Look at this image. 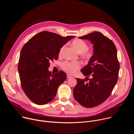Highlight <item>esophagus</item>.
<instances>
[{
	"instance_id": "esophagus-1",
	"label": "esophagus",
	"mask_w": 134,
	"mask_h": 134,
	"mask_svg": "<svg viewBox=\"0 0 134 134\" xmlns=\"http://www.w3.org/2000/svg\"><path fill=\"white\" fill-rule=\"evenodd\" d=\"M67 79H69V78L72 77V76H70V75H69V74H67Z\"/></svg>"
}]
</instances>
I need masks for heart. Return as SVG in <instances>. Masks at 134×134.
Wrapping results in <instances>:
<instances>
[{"mask_svg":"<svg viewBox=\"0 0 134 134\" xmlns=\"http://www.w3.org/2000/svg\"><path fill=\"white\" fill-rule=\"evenodd\" d=\"M72 46L74 49L80 53H83V55L86 58H89L91 56V53L88 51V46L87 43L80 39H76L72 42ZM65 48V46H63L59 51V55H61ZM82 66L81 62L78 61L65 62L62 64L63 69L69 74H74Z\"/></svg>","mask_w":134,"mask_h":134,"instance_id":"1","label":"heart"}]
</instances>
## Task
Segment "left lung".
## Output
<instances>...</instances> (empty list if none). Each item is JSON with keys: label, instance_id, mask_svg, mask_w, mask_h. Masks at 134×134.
<instances>
[{"label": "left lung", "instance_id": "obj_1", "mask_svg": "<svg viewBox=\"0 0 134 134\" xmlns=\"http://www.w3.org/2000/svg\"><path fill=\"white\" fill-rule=\"evenodd\" d=\"M93 44V55L81 70L86 80L79 78L73 90L75 99L86 108L98 106L110 96L118 81L119 63L117 49L108 37L99 32L79 37ZM91 77L89 79L88 77ZM89 81L86 83L87 80Z\"/></svg>", "mask_w": 134, "mask_h": 134}]
</instances>
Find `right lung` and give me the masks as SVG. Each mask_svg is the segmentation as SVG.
<instances>
[{"instance_id":"right-lung-1","label":"right lung","mask_w":134,"mask_h":134,"mask_svg":"<svg viewBox=\"0 0 134 134\" xmlns=\"http://www.w3.org/2000/svg\"><path fill=\"white\" fill-rule=\"evenodd\" d=\"M74 37L43 31L33 36L22 48L18 70L22 89L33 103L44 105L51 101L59 85L66 80L63 71L54 74L49 71V62L58 59L60 48Z\"/></svg>"}]
</instances>
